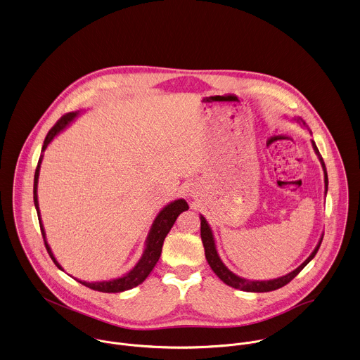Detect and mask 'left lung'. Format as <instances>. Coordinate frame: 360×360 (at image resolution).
Listing matches in <instances>:
<instances>
[{
  "label": "left lung",
  "instance_id": "8db88e82",
  "mask_svg": "<svg viewBox=\"0 0 360 360\" xmlns=\"http://www.w3.org/2000/svg\"><path fill=\"white\" fill-rule=\"evenodd\" d=\"M293 122L299 123L303 129H309L307 123L302 119V117H293ZM310 134L311 130H310ZM311 146H313V150L314 153L317 154L320 162H321V167H323V171H324V184H326V195L328 192V174H327V168H326V164H324V160L314 143V140H311ZM200 237H202V243H203V247H205V255H206V259L212 268V271L229 286L234 288V289H240L243 292H251V293H265V292H272V290H276V289H281L283 288L285 285H288L293 278H296L302 271L303 268L316 257L320 245H321V241H323V237L320 238L317 247L314 248V251L310 254V257L300 265L297 266L295 271H292L290 274H286L285 276H281V278H276V279H269V281H250V279H245V278H241L238 275H236L234 272H231L226 265L224 262L221 261L219 252H217V247H216V241H214V234H213V230L210 227V224L207 223V220L200 214Z\"/></svg>",
  "mask_w": 360,
  "mask_h": 360
}]
</instances>
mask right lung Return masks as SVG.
<instances>
[{
    "instance_id": "obj_1",
    "label": "right lung",
    "mask_w": 360,
    "mask_h": 360,
    "mask_svg": "<svg viewBox=\"0 0 360 360\" xmlns=\"http://www.w3.org/2000/svg\"><path fill=\"white\" fill-rule=\"evenodd\" d=\"M81 115V110H77V112H70L67 115H64L47 133L46 139H44V143H43V147H41V153H40V157H39V162H37V167H36V171H34V181H33V202H34V207H36V212H37V217H39V224H40V230H41V236H43V240H44V245H46V250L50 255V258L53 259V262L56 264V266L64 272L63 266L57 262L50 245L47 244V238H46V231H44V227H43V223H41V219H40V209H39V200H37V182H39V174H40V165H41V161H43V157H44V150L47 148V146L53 141V139L56 136H58L67 126H70L75 117H78ZM189 206L186 203V200L184 199H176L171 203H168L165 207H162L160 210V213L157 214V217L154 219L153 221V226L148 231V236H147V240H146V245H144V251H143V255L141 258L139 259V262L129 271L126 272L124 275H122L120 278H116V279H110V281H101V282H85V281H78L75 279L77 282H79L81 285L92 289V290H98V292H102V293H120V292H124V290H130L139 285H141L146 278L151 274V271L154 269L155 264L158 262L160 259V255H161V251H162V244H164V240L167 237V234L169 233V230L172 229L176 217L188 210Z\"/></svg>"
}]
</instances>
